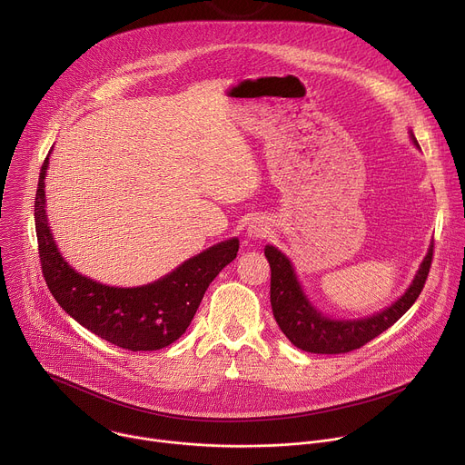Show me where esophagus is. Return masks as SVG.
I'll list each match as a JSON object with an SVG mask.
<instances>
[{
    "label": "esophagus",
    "mask_w": 465,
    "mask_h": 465,
    "mask_svg": "<svg viewBox=\"0 0 465 465\" xmlns=\"http://www.w3.org/2000/svg\"><path fill=\"white\" fill-rule=\"evenodd\" d=\"M267 233H269V228H267V224H262L261 221H253V223L248 226V235H250V237L261 239V237H267Z\"/></svg>",
    "instance_id": "34e87169"
}]
</instances>
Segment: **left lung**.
Instances as JSON below:
<instances>
[{"label": "left lung", "mask_w": 465, "mask_h": 465, "mask_svg": "<svg viewBox=\"0 0 465 465\" xmlns=\"http://www.w3.org/2000/svg\"><path fill=\"white\" fill-rule=\"evenodd\" d=\"M418 145L414 134H411ZM434 242L407 292L384 311L361 320H331L322 316L305 298L291 261L274 246H264L271 264V305L283 335L309 353L337 355L362 348L400 320L421 294L432 262Z\"/></svg>", "instance_id": "left-lung-1"}]
</instances>
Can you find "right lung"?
I'll list each match as a JSON object with an SVG mask.
<instances>
[{
	"label": "right lung",
	"mask_w": 465,
	"mask_h": 465,
	"mask_svg": "<svg viewBox=\"0 0 465 465\" xmlns=\"http://www.w3.org/2000/svg\"><path fill=\"white\" fill-rule=\"evenodd\" d=\"M44 160L35 196V224L44 280L58 305L103 341L130 351H154L178 341L210 283L237 257L230 239L198 253L162 280L143 287H108L75 272L60 255L45 215Z\"/></svg>",
	"instance_id": "add662e5"
}]
</instances>
